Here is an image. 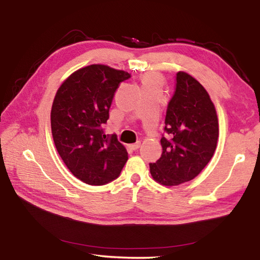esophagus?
Returning a JSON list of instances; mask_svg holds the SVG:
<instances>
[{"mask_svg":"<svg viewBox=\"0 0 260 260\" xmlns=\"http://www.w3.org/2000/svg\"><path fill=\"white\" fill-rule=\"evenodd\" d=\"M140 145H141V142H140V141H138L137 143H135V144H130L129 146H130V148H131V149H133V151H136V149H138V148L140 147Z\"/></svg>","mask_w":260,"mask_h":260,"instance_id":"esophagus-1","label":"esophagus"}]
</instances>
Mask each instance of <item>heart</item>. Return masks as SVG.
<instances>
[{"instance_id": "heart-1", "label": "heart", "mask_w": 260, "mask_h": 260, "mask_svg": "<svg viewBox=\"0 0 260 260\" xmlns=\"http://www.w3.org/2000/svg\"><path fill=\"white\" fill-rule=\"evenodd\" d=\"M142 81V89L151 88V86H160L162 84V79L158 74L155 73H146L141 78Z\"/></svg>"}]
</instances>
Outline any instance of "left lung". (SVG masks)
Returning <instances> with one entry per match:
<instances>
[{
	"instance_id": "left-lung-1",
	"label": "left lung",
	"mask_w": 260,
	"mask_h": 260,
	"mask_svg": "<svg viewBox=\"0 0 260 260\" xmlns=\"http://www.w3.org/2000/svg\"><path fill=\"white\" fill-rule=\"evenodd\" d=\"M162 154L149 164L153 179L179 185L198 176L211 159L219 136L217 113L207 91L192 76L179 72L165 118Z\"/></svg>"
}]
</instances>
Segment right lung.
Masks as SVG:
<instances>
[{"mask_svg": "<svg viewBox=\"0 0 260 260\" xmlns=\"http://www.w3.org/2000/svg\"><path fill=\"white\" fill-rule=\"evenodd\" d=\"M131 75L105 65L77 70L62 82L51 111L55 146L72 174L90 185H104L119 177L128 153L103 125L120 82Z\"/></svg>", "mask_w": 260, "mask_h": 260, "instance_id": "obj_1", "label": "right lung"}]
</instances>
